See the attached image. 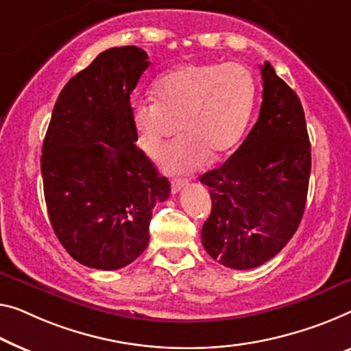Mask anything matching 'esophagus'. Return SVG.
I'll return each mask as SVG.
<instances>
[{"mask_svg": "<svg viewBox=\"0 0 351 351\" xmlns=\"http://www.w3.org/2000/svg\"><path fill=\"white\" fill-rule=\"evenodd\" d=\"M189 184V181L187 180H181V178H178V180L171 181V192L178 193L181 189H184V187Z\"/></svg>", "mask_w": 351, "mask_h": 351, "instance_id": "esophagus-1", "label": "esophagus"}]
</instances>
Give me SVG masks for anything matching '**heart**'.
Returning <instances> with one entry per match:
<instances>
[{
	"mask_svg": "<svg viewBox=\"0 0 351 351\" xmlns=\"http://www.w3.org/2000/svg\"><path fill=\"white\" fill-rule=\"evenodd\" d=\"M156 102H138L132 124L140 148L159 159L169 140L164 165L170 171L197 169L211 153L221 158L239 143L247 129L255 104V82L247 67L237 62H189L158 78Z\"/></svg>",
	"mask_w": 351,
	"mask_h": 351,
	"instance_id": "b5f03b06",
	"label": "heart"
}]
</instances>
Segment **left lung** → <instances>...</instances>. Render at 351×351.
<instances>
[{
	"label": "left lung",
	"mask_w": 351,
	"mask_h": 351,
	"mask_svg": "<svg viewBox=\"0 0 351 351\" xmlns=\"http://www.w3.org/2000/svg\"><path fill=\"white\" fill-rule=\"evenodd\" d=\"M257 123L219 169L200 176L213 209L202 243L219 263L250 269L280 252L300 227L311 176V142L300 97L268 61Z\"/></svg>",
	"instance_id": "obj_1"
}]
</instances>
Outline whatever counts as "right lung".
<instances>
[{
  "label": "right lung",
  "mask_w": 351,
  "mask_h": 351,
  "mask_svg": "<svg viewBox=\"0 0 351 351\" xmlns=\"http://www.w3.org/2000/svg\"><path fill=\"white\" fill-rule=\"evenodd\" d=\"M149 66L135 45L97 55L60 93L42 145L50 223L78 263L124 268L149 241L156 203L170 182L135 146L130 93Z\"/></svg>",
  "instance_id": "right-lung-1"
}]
</instances>
